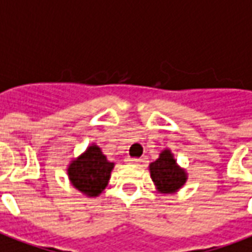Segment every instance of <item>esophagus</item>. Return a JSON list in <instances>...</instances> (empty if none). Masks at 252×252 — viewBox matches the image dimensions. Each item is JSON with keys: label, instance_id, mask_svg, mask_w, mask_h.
Wrapping results in <instances>:
<instances>
[{"label": "esophagus", "instance_id": "obj_1", "mask_svg": "<svg viewBox=\"0 0 252 252\" xmlns=\"http://www.w3.org/2000/svg\"><path fill=\"white\" fill-rule=\"evenodd\" d=\"M126 163H139L140 162V158H132V157H126Z\"/></svg>", "mask_w": 252, "mask_h": 252}]
</instances>
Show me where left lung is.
<instances>
[{
    "label": "left lung",
    "instance_id": "8db88e82",
    "mask_svg": "<svg viewBox=\"0 0 252 252\" xmlns=\"http://www.w3.org/2000/svg\"><path fill=\"white\" fill-rule=\"evenodd\" d=\"M150 175L158 191L162 193L176 192L187 180L186 170L176 163L170 150H163L159 158L150 163Z\"/></svg>",
    "mask_w": 252,
    "mask_h": 252
}]
</instances>
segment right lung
I'll use <instances>...</instances> for the list:
<instances>
[{"label":"right lung","mask_w":252,"mask_h":252,"mask_svg":"<svg viewBox=\"0 0 252 252\" xmlns=\"http://www.w3.org/2000/svg\"><path fill=\"white\" fill-rule=\"evenodd\" d=\"M114 163L109 162L101 149L93 144L68 168L72 186L89 196H98L108 186Z\"/></svg>","instance_id":"right-lung-1"}]
</instances>
